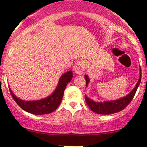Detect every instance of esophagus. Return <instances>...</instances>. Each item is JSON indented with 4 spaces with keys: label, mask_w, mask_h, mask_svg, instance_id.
I'll use <instances>...</instances> for the list:
<instances>
[{
    "label": "esophagus",
    "mask_w": 147,
    "mask_h": 147,
    "mask_svg": "<svg viewBox=\"0 0 147 147\" xmlns=\"http://www.w3.org/2000/svg\"><path fill=\"white\" fill-rule=\"evenodd\" d=\"M85 69L84 61H78L74 65V71L79 75H82L84 73Z\"/></svg>",
    "instance_id": "1"
}]
</instances>
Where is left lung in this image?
I'll return each mask as SVG.
<instances>
[{
    "instance_id": "obj_1",
    "label": "left lung",
    "mask_w": 147,
    "mask_h": 147,
    "mask_svg": "<svg viewBox=\"0 0 147 147\" xmlns=\"http://www.w3.org/2000/svg\"><path fill=\"white\" fill-rule=\"evenodd\" d=\"M86 80V86H87L88 83L89 82V78L87 75L84 76ZM142 79V72L140 69V77L137 82L136 86L134 88L133 90L130 92L126 96L123 98H120V99L115 100V101H104V102H95L93 100L90 99L85 96V100L88 106L90 108V109L94 112L98 114H102V115H109V114L115 113H118L119 111L123 110L126 106H128L132 98L135 96V94L137 90L139 85L140 84Z\"/></svg>"
}]
</instances>
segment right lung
Instances as JSON below:
<instances>
[{
  "instance_id": "obj_1",
  "label": "right lung",
  "mask_w": 147,
  "mask_h": 147,
  "mask_svg": "<svg viewBox=\"0 0 147 147\" xmlns=\"http://www.w3.org/2000/svg\"><path fill=\"white\" fill-rule=\"evenodd\" d=\"M72 71H68L63 74L59 80L58 86L53 93L47 98L38 101H25L20 99L16 96L10 89L12 98L20 107L29 113L34 115H44L53 112L57 109L63 98L64 91L67 83L72 80Z\"/></svg>"
}]
</instances>
